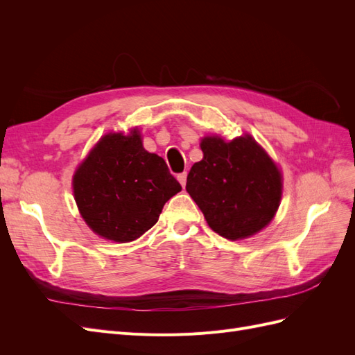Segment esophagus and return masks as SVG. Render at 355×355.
Segmentation results:
<instances>
[{
  "instance_id": "1",
  "label": "esophagus",
  "mask_w": 355,
  "mask_h": 355,
  "mask_svg": "<svg viewBox=\"0 0 355 355\" xmlns=\"http://www.w3.org/2000/svg\"><path fill=\"white\" fill-rule=\"evenodd\" d=\"M187 176H188V173L187 171H184V173H180V175H178V180H179V184L185 188V185H187Z\"/></svg>"
}]
</instances>
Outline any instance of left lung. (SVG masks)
I'll list each match as a JSON object with an SVG mask.
<instances>
[{
  "label": "left lung",
  "instance_id": "obj_1",
  "mask_svg": "<svg viewBox=\"0 0 355 355\" xmlns=\"http://www.w3.org/2000/svg\"><path fill=\"white\" fill-rule=\"evenodd\" d=\"M202 159L191 167L187 191L220 237L235 241L261 232L275 218L283 173L250 133L231 141L201 137Z\"/></svg>",
  "mask_w": 355,
  "mask_h": 355
}]
</instances>
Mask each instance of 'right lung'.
Listing matches in <instances>:
<instances>
[{
	"label": "right lung",
	"instance_id": "obj_1",
	"mask_svg": "<svg viewBox=\"0 0 355 355\" xmlns=\"http://www.w3.org/2000/svg\"><path fill=\"white\" fill-rule=\"evenodd\" d=\"M73 198L87 227L101 239L130 243L157 223L182 187L166 161L144 148L139 127L108 132L77 166Z\"/></svg>",
	"mask_w": 355,
	"mask_h": 355
}]
</instances>
